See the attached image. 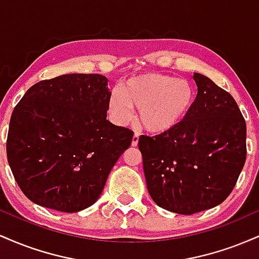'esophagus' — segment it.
Instances as JSON below:
<instances>
[{
	"instance_id": "34e87169",
	"label": "esophagus",
	"mask_w": 259,
	"mask_h": 259,
	"mask_svg": "<svg viewBox=\"0 0 259 259\" xmlns=\"http://www.w3.org/2000/svg\"><path fill=\"white\" fill-rule=\"evenodd\" d=\"M139 138H140L139 133L134 134V138H133V141H132L133 146H138V144H139Z\"/></svg>"
}]
</instances>
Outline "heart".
<instances>
[{
    "label": "heart",
    "mask_w": 259,
    "mask_h": 259,
    "mask_svg": "<svg viewBox=\"0 0 259 259\" xmlns=\"http://www.w3.org/2000/svg\"><path fill=\"white\" fill-rule=\"evenodd\" d=\"M195 102V90L185 79L158 73L134 76L114 90L109 113L117 123L125 124L139 109V121L147 132L165 134L186 119Z\"/></svg>",
    "instance_id": "heart-1"
}]
</instances>
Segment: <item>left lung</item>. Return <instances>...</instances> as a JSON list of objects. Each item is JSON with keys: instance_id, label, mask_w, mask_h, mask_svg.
Instances as JSON below:
<instances>
[{"instance_id": "left-lung-1", "label": "left lung", "mask_w": 259, "mask_h": 259, "mask_svg": "<svg viewBox=\"0 0 259 259\" xmlns=\"http://www.w3.org/2000/svg\"><path fill=\"white\" fill-rule=\"evenodd\" d=\"M194 79L197 96L186 119L171 132L139 139L150 196L186 215L231 194L247 153L246 121L234 97L202 74Z\"/></svg>"}]
</instances>
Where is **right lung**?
I'll return each mask as SVG.
<instances>
[{
	"instance_id": "obj_1",
	"label": "right lung",
	"mask_w": 259,
	"mask_h": 259,
	"mask_svg": "<svg viewBox=\"0 0 259 259\" xmlns=\"http://www.w3.org/2000/svg\"><path fill=\"white\" fill-rule=\"evenodd\" d=\"M101 74L41 80L12 113L7 158L29 200L74 213L97 201L134 133L107 120L111 91Z\"/></svg>"
}]
</instances>
